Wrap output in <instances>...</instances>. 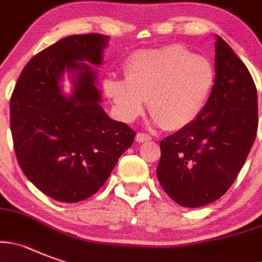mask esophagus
Segmentation results:
<instances>
[{"label": "esophagus", "instance_id": "1", "mask_svg": "<svg viewBox=\"0 0 262 262\" xmlns=\"http://www.w3.org/2000/svg\"><path fill=\"white\" fill-rule=\"evenodd\" d=\"M149 140H152V138H150L149 135H147V134L139 133L138 135H136V141H138V143H145V141Z\"/></svg>", "mask_w": 262, "mask_h": 262}]
</instances>
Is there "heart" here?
I'll use <instances>...</instances> for the list:
<instances>
[{
    "label": "heart",
    "instance_id": "1",
    "mask_svg": "<svg viewBox=\"0 0 262 262\" xmlns=\"http://www.w3.org/2000/svg\"><path fill=\"white\" fill-rule=\"evenodd\" d=\"M215 81L212 62L182 45L144 50L126 66V78L105 81L106 95L127 122L143 114L148 98L153 122L182 129L198 119Z\"/></svg>",
    "mask_w": 262,
    "mask_h": 262
}]
</instances>
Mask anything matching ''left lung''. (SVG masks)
Returning a JSON list of instances; mask_svg holds the SVG:
<instances>
[{
  "label": "left lung",
  "instance_id": "1",
  "mask_svg": "<svg viewBox=\"0 0 262 262\" xmlns=\"http://www.w3.org/2000/svg\"><path fill=\"white\" fill-rule=\"evenodd\" d=\"M258 126L257 91L225 40L215 41V81L195 122L160 143L157 178L177 204L208 205L224 196L243 167Z\"/></svg>",
  "mask_w": 262,
  "mask_h": 262
}]
</instances>
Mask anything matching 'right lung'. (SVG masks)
<instances>
[{
	"label": "right lung",
	"instance_id": "1",
	"mask_svg": "<svg viewBox=\"0 0 262 262\" xmlns=\"http://www.w3.org/2000/svg\"><path fill=\"white\" fill-rule=\"evenodd\" d=\"M109 36L61 38L21 71L10 100V127L21 171L42 193L78 203L104 186L135 131L104 112L92 66L102 63ZM73 79L70 95L59 84Z\"/></svg>",
	"mask_w": 262,
	"mask_h": 262
}]
</instances>
